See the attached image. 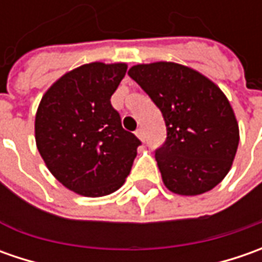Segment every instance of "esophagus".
<instances>
[{
	"mask_svg": "<svg viewBox=\"0 0 262 262\" xmlns=\"http://www.w3.org/2000/svg\"><path fill=\"white\" fill-rule=\"evenodd\" d=\"M136 136L138 137V138H140L141 141H144V140H146V134H144V131H143L141 128H138V129H137Z\"/></svg>",
	"mask_w": 262,
	"mask_h": 262,
	"instance_id": "34e87169",
	"label": "esophagus"
}]
</instances>
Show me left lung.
I'll use <instances>...</instances> for the list:
<instances>
[{"label":"left lung","instance_id":"8db88e82","mask_svg":"<svg viewBox=\"0 0 262 262\" xmlns=\"http://www.w3.org/2000/svg\"><path fill=\"white\" fill-rule=\"evenodd\" d=\"M137 81L162 111L167 129L156 150L163 184L178 195H200L230 170L239 125L226 95L191 67L157 61L131 67Z\"/></svg>","mask_w":262,"mask_h":262}]
</instances>
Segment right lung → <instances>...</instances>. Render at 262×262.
<instances>
[{
	"label": "right lung",
	"instance_id": "1",
	"mask_svg": "<svg viewBox=\"0 0 262 262\" xmlns=\"http://www.w3.org/2000/svg\"><path fill=\"white\" fill-rule=\"evenodd\" d=\"M125 62H90L61 76L42 96L36 147L49 172L70 191L103 196L124 185L140 140L122 128L111 105Z\"/></svg>",
	"mask_w": 262,
	"mask_h": 262
}]
</instances>
